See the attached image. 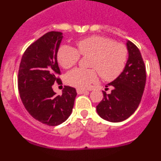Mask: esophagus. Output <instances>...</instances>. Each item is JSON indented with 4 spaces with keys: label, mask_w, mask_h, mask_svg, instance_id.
Here are the masks:
<instances>
[{
    "label": "esophagus",
    "mask_w": 161,
    "mask_h": 161,
    "mask_svg": "<svg viewBox=\"0 0 161 161\" xmlns=\"http://www.w3.org/2000/svg\"><path fill=\"white\" fill-rule=\"evenodd\" d=\"M85 92H87V90H85V89H76V93H78V94H81V93H85Z\"/></svg>",
    "instance_id": "esophagus-1"
}]
</instances>
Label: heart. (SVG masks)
Segmentation results:
<instances>
[{"instance_id": "b5f03b06", "label": "heart", "mask_w": 161, "mask_h": 161, "mask_svg": "<svg viewBox=\"0 0 161 161\" xmlns=\"http://www.w3.org/2000/svg\"><path fill=\"white\" fill-rule=\"evenodd\" d=\"M76 47L77 50L68 45H62L57 52L58 62L65 69L76 64L80 55H91L89 66L92 68H76L65 75L66 83L73 87H88L97 80V72L106 80L116 79L123 72L128 59V50L124 44L115 42L107 37L85 38L76 42Z\"/></svg>"}]
</instances>
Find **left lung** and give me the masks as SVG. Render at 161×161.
I'll use <instances>...</instances> for the list:
<instances>
[{"instance_id": "8db88e82", "label": "left lung", "mask_w": 161, "mask_h": 161, "mask_svg": "<svg viewBox=\"0 0 161 161\" xmlns=\"http://www.w3.org/2000/svg\"><path fill=\"white\" fill-rule=\"evenodd\" d=\"M126 47L129 57L124 70L106 85L112 88L111 93L103 91V99L97 106L99 116L112 123L124 121L133 114L141 102L146 83V68L139 48L130 41Z\"/></svg>"}]
</instances>
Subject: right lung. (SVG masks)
<instances>
[{"label": "right lung", "mask_w": 161, "mask_h": 161, "mask_svg": "<svg viewBox=\"0 0 161 161\" xmlns=\"http://www.w3.org/2000/svg\"><path fill=\"white\" fill-rule=\"evenodd\" d=\"M62 33L50 31L31 44L22 55L18 85L20 97L30 114L48 125L61 124L72 114L76 91L65 85L62 95H56L52 85L62 83L57 52Z\"/></svg>", "instance_id": "1"}]
</instances>
